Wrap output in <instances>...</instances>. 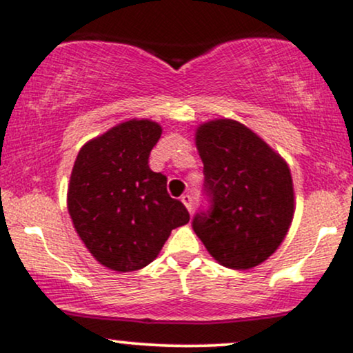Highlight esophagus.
<instances>
[{
  "mask_svg": "<svg viewBox=\"0 0 353 353\" xmlns=\"http://www.w3.org/2000/svg\"><path fill=\"white\" fill-rule=\"evenodd\" d=\"M181 201H182V204H184L185 208H188L189 212H192V209H194V202H192V197H190L189 194H184V196L181 197Z\"/></svg>",
  "mask_w": 353,
  "mask_h": 353,
  "instance_id": "1",
  "label": "esophagus"
}]
</instances>
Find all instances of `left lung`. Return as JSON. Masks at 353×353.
I'll return each instance as SVG.
<instances>
[{"label": "left lung", "mask_w": 353, "mask_h": 353, "mask_svg": "<svg viewBox=\"0 0 353 353\" xmlns=\"http://www.w3.org/2000/svg\"><path fill=\"white\" fill-rule=\"evenodd\" d=\"M196 145L210 208L194 216V232L221 265L247 270L262 264L292 224L289 165L254 131L232 119L201 124Z\"/></svg>", "instance_id": "left-lung-1"}]
</instances>
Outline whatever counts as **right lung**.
Segmentation results:
<instances>
[{
  "instance_id": "right-lung-1",
  "label": "right lung",
  "mask_w": 353,
  "mask_h": 353,
  "mask_svg": "<svg viewBox=\"0 0 353 353\" xmlns=\"http://www.w3.org/2000/svg\"><path fill=\"white\" fill-rule=\"evenodd\" d=\"M163 129L131 119L81 148L68 185V210L92 257L117 272L151 264L171 230L189 222L181 201L168 194V177L149 168Z\"/></svg>"
}]
</instances>
